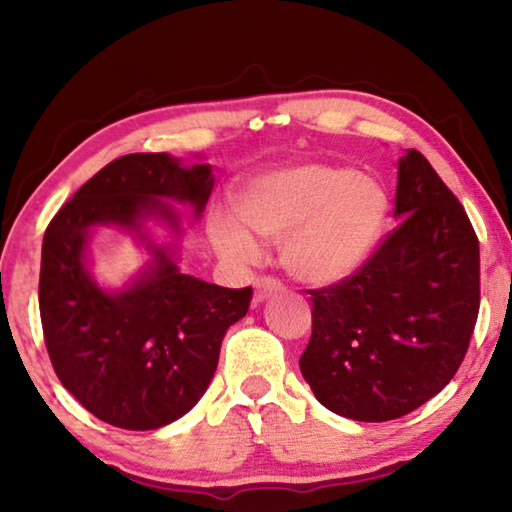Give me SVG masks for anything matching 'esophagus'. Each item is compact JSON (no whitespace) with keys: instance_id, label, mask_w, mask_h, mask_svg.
Segmentation results:
<instances>
[{"instance_id":"esophagus-1","label":"esophagus","mask_w":512,"mask_h":512,"mask_svg":"<svg viewBox=\"0 0 512 512\" xmlns=\"http://www.w3.org/2000/svg\"><path fill=\"white\" fill-rule=\"evenodd\" d=\"M284 291V284L277 280V277H271V275H262L259 280L255 282V300L262 302L266 300L268 296H273V293H280Z\"/></svg>"}]
</instances>
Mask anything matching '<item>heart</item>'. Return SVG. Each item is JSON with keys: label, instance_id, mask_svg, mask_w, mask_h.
I'll list each match as a JSON object with an SVG mask.
<instances>
[{"label": "heart", "instance_id": "1", "mask_svg": "<svg viewBox=\"0 0 512 512\" xmlns=\"http://www.w3.org/2000/svg\"><path fill=\"white\" fill-rule=\"evenodd\" d=\"M232 210L214 212L210 235L237 264L259 257L257 237L282 241V262L300 280L339 282L368 262L384 232L388 196L377 180L348 167L302 162L250 183Z\"/></svg>", "mask_w": 512, "mask_h": 512}]
</instances>
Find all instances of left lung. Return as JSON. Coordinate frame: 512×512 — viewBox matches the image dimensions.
<instances>
[{
	"mask_svg": "<svg viewBox=\"0 0 512 512\" xmlns=\"http://www.w3.org/2000/svg\"><path fill=\"white\" fill-rule=\"evenodd\" d=\"M395 216L359 271L309 291L300 372L320 404L359 422L402 418L443 391L479 316V239L415 149L397 162Z\"/></svg>",
	"mask_w": 512,
	"mask_h": 512,
	"instance_id": "obj_1",
	"label": "left lung"
}]
</instances>
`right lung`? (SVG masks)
Wrapping results in <instances>:
<instances>
[{
    "label": "right lung",
    "mask_w": 512,
    "mask_h": 512,
    "mask_svg": "<svg viewBox=\"0 0 512 512\" xmlns=\"http://www.w3.org/2000/svg\"><path fill=\"white\" fill-rule=\"evenodd\" d=\"M212 187L210 164L185 167L167 153H131L94 173L47 225L38 300L51 366L60 384L112 427L158 429L192 409L253 289L180 273L167 250L151 246L149 271L108 293L85 268L90 228L119 225L140 235L146 216L178 228L176 212L160 198L192 203L198 216Z\"/></svg>",
    "instance_id": "obj_1"
}]
</instances>
